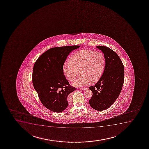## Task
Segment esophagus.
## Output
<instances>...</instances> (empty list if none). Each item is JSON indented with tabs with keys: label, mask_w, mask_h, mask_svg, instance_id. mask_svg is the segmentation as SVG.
I'll return each instance as SVG.
<instances>
[{
	"label": "esophagus",
	"mask_w": 149,
	"mask_h": 149,
	"mask_svg": "<svg viewBox=\"0 0 149 149\" xmlns=\"http://www.w3.org/2000/svg\"><path fill=\"white\" fill-rule=\"evenodd\" d=\"M81 90H85L87 89V88H80Z\"/></svg>",
	"instance_id": "esophagus-1"
}]
</instances>
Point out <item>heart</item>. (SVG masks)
<instances>
[{
	"label": "heart",
	"instance_id": "1",
	"mask_svg": "<svg viewBox=\"0 0 149 149\" xmlns=\"http://www.w3.org/2000/svg\"><path fill=\"white\" fill-rule=\"evenodd\" d=\"M106 66V58L103 53L90 50H83L74 54L69 61L63 66L64 73L70 81H73L79 74V78L74 83L75 86H83L99 80Z\"/></svg>",
	"mask_w": 149,
	"mask_h": 149
}]
</instances>
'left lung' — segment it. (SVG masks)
I'll return each instance as SVG.
<instances>
[{
	"mask_svg": "<svg viewBox=\"0 0 149 149\" xmlns=\"http://www.w3.org/2000/svg\"><path fill=\"white\" fill-rule=\"evenodd\" d=\"M96 47L105 55L106 66L98 82L89 87L93 93L89 104L95 110L103 111L110 107L121 93L124 80V66L112 49L103 46Z\"/></svg>",
	"mask_w": 149,
	"mask_h": 149,
	"instance_id": "obj_1",
	"label": "left lung"
}]
</instances>
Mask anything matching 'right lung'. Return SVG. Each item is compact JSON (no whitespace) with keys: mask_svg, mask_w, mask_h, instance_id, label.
Wrapping results in <instances>:
<instances>
[{"mask_svg":"<svg viewBox=\"0 0 149 149\" xmlns=\"http://www.w3.org/2000/svg\"><path fill=\"white\" fill-rule=\"evenodd\" d=\"M80 46L52 48L43 53L35 62L32 83L44 107L59 113L68 105L69 95L75 90L64 75L63 66L67 56Z\"/></svg>","mask_w":149,"mask_h":149,"instance_id":"1","label":"right lung"}]
</instances>
